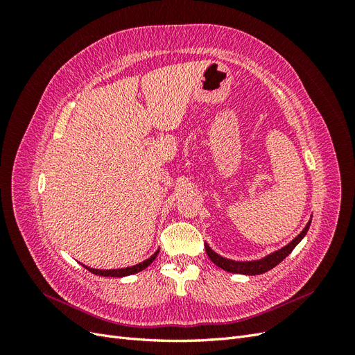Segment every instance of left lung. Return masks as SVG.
I'll use <instances>...</instances> for the list:
<instances>
[{
	"mask_svg": "<svg viewBox=\"0 0 355 355\" xmlns=\"http://www.w3.org/2000/svg\"><path fill=\"white\" fill-rule=\"evenodd\" d=\"M309 225H311V220L308 222V225L304 228V231L300 232L292 243L287 244L286 247H283L282 250H278V252H275V253H272V254H270V256L263 257V259H261V261H253V262H235V261L225 259V257L219 256L218 253H214L207 244H206V252H207V254H209V257H210V261H211L214 265H218L219 268H222V270L228 271V272L245 274V275L263 274V272H266V271L272 270L274 266H277L283 259H286V257H287L290 253H292V250L297 245V243L305 237V234H306L308 230H309Z\"/></svg>",
	"mask_w": 355,
	"mask_h": 355,
	"instance_id": "left-lung-1",
	"label": "left lung"
}]
</instances>
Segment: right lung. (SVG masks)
Returning a JSON list of instances; mask_svg holds the SVG:
<instances>
[{
    "mask_svg": "<svg viewBox=\"0 0 355 355\" xmlns=\"http://www.w3.org/2000/svg\"><path fill=\"white\" fill-rule=\"evenodd\" d=\"M158 252H155L149 259H146L145 262L142 263H137L135 266H128V268H121V270H93V268H89V266H84L87 268V270L96 275H102V277H124V275H132V274H136L139 271L145 270L146 266L151 265L154 262V259L157 257Z\"/></svg>",
    "mask_w": 355,
    "mask_h": 355,
    "instance_id": "right-lung-1",
    "label": "right lung"
}]
</instances>
